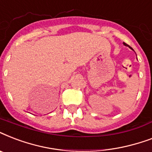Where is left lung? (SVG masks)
I'll use <instances>...</instances> for the list:
<instances>
[{"label":"left lung","instance_id":"8db88e82","mask_svg":"<svg viewBox=\"0 0 152 152\" xmlns=\"http://www.w3.org/2000/svg\"><path fill=\"white\" fill-rule=\"evenodd\" d=\"M124 44H125V43H124ZM129 48H130V49H132V48H131V47H130V46H129Z\"/></svg>","mask_w":152,"mask_h":152}]
</instances>
